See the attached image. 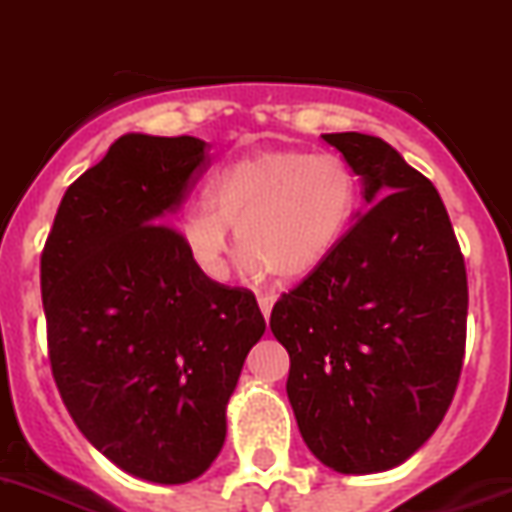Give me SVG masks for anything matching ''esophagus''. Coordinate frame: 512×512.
<instances>
[{
	"label": "esophagus",
	"mask_w": 512,
	"mask_h": 512,
	"mask_svg": "<svg viewBox=\"0 0 512 512\" xmlns=\"http://www.w3.org/2000/svg\"><path fill=\"white\" fill-rule=\"evenodd\" d=\"M257 304H260V312H263L265 317H270V309H273V304H276V294H260L257 296Z\"/></svg>",
	"instance_id": "obj_1"
}]
</instances>
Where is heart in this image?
<instances>
[{"label":"heart","mask_w":512,"mask_h":512,"mask_svg":"<svg viewBox=\"0 0 512 512\" xmlns=\"http://www.w3.org/2000/svg\"><path fill=\"white\" fill-rule=\"evenodd\" d=\"M359 205V179L343 158L265 150L239 158L210 182L208 200L179 218L192 263L223 278L236 229L249 263L291 281L320 268L343 242Z\"/></svg>","instance_id":"b5f03b06"}]
</instances>
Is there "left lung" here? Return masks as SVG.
Wrapping results in <instances>:
<instances>
[{"label":"left lung","instance_id":"8db88e82","mask_svg":"<svg viewBox=\"0 0 512 512\" xmlns=\"http://www.w3.org/2000/svg\"><path fill=\"white\" fill-rule=\"evenodd\" d=\"M369 210L336 252L283 294L270 330L291 359L307 448L341 474L398 466L440 427L466 349L468 283L448 210L385 140L333 132Z\"/></svg>","mask_w":512,"mask_h":512}]
</instances>
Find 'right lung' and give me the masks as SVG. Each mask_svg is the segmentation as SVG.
Listing matches in <instances>:
<instances>
[{
    "label": "right lung",
    "mask_w": 512,
    "mask_h": 512,
    "mask_svg": "<svg viewBox=\"0 0 512 512\" xmlns=\"http://www.w3.org/2000/svg\"><path fill=\"white\" fill-rule=\"evenodd\" d=\"M208 163L197 137L122 135L67 187L41 255L64 406L111 463L158 484L216 461L226 403L265 333L255 294L210 281L166 223Z\"/></svg>",
    "instance_id": "1"
}]
</instances>
